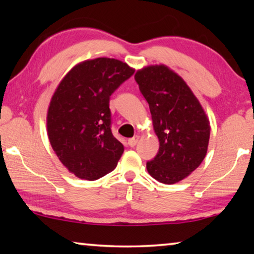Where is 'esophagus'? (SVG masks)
<instances>
[{
    "label": "esophagus",
    "instance_id": "esophagus-1",
    "mask_svg": "<svg viewBox=\"0 0 254 254\" xmlns=\"http://www.w3.org/2000/svg\"><path fill=\"white\" fill-rule=\"evenodd\" d=\"M137 141H139V136H133V137H131V139L127 140V144L132 148L137 143Z\"/></svg>",
    "mask_w": 254,
    "mask_h": 254
}]
</instances>
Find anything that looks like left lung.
Instances as JSON below:
<instances>
[{"label": "left lung", "mask_w": 254, "mask_h": 254, "mask_svg": "<svg viewBox=\"0 0 254 254\" xmlns=\"http://www.w3.org/2000/svg\"><path fill=\"white\" fill-rule=\"evenodd\" d=\"M134 79L149 104L159 151L148 173L171 185L198 168L207 152L209 121L188 85L165 65L137 70Z\"/></svg>", "instance_id": "left-lung-1"}]
</instances>
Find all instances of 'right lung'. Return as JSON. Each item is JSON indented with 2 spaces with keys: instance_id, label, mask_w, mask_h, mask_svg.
<instances>
[{
  "instance_id": "add662e5",
  "label": "right lung",
  "mask_w": 254,
  "mask_h": 254,
  "mask_svg": "<svg viewBox=\"0 0 254 254\" xmlns=\"http://www.w3.org/2000/svg\"><path fill=\"white\" fill-rule=\"evenodd\" d=\"M133 74L118 59L86 60L64 77L51 97L50 144L76 177L96 180L117 167L124 147L111 130L110 96Z\"/></svg>"
}]
</instances>
